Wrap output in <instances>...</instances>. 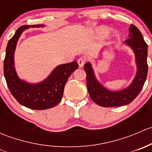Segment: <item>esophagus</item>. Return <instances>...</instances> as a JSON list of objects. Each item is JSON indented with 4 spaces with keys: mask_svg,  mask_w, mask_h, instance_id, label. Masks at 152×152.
<instances>
[{
    "mask_svg": "<svg viewBox=\"0 0 152 152\" xmlns=\"http://www.w3.org/2000/svg\"><path fill=\"white\" fill-rule=\"evenodd\" d=\"M78 64H79V67H82L84 65H85L86 62V59L85 57H80L79 59H78Z\"/></svg>",
    "mask_w": 152,
    "mask_h": 152,
    "instance_id": "esophagus-1",
    "label": "esophagus"
}]
</instances>
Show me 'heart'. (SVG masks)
Masks as SVG:
<instances>
[{"mask_svg": "<svg viewBox=\"0 0 152 152\" xmlns=\"http://www.w3.org/2000/svg\"><path fill=\"white\" fill-rule=\"evenodd\" d=\"M99 32L100 33H102V34H105L107 32V28H99Z\"/></svg>", "mask_w": 152, "mask_h": 152, "instance_id": "b5f03b06", "label": "heart"}]
</instances>
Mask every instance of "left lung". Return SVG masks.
Listing matches in <instances>:
<instances>
[{"instance_id":"left-lung-1","label":"left lung","mask_w":152,"mask_h":152,"mask_svg":"<svg viewBox=\"0 0 152 152\" xmlns=\"http://www.w3.org/2000/svg\"><path fill=\"white\" fill-rule=\"evenodd\" d=\"M129 38L125 44L132 48L135 55L137 73L129 87L119 91H111L105 88L95 76L91 64L84 66L87 75V87L90 97L98 105L104 107H120L131 103L140 93L147 77V51L148 45L141 32L134 25H130Z\"/></svg>"}]
</instances>
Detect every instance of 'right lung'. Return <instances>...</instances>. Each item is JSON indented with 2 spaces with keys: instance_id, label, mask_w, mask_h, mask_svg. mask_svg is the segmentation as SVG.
Returning <instances> with one entry per match:
<instances>
[{
  "instance_id": "add662e5",
  "label": "right lung",
  "mask_w": 152,
  "mask_h": 152,
  "mask_svg": "<svg viewBox=\"0 0 152 152\" xmlns=\"http://www.w3.org/2000/svg\"><path fill=\"white\" fill-rule=\"evenodd\" d=\"M43 26L44 25H25L18 28L9 40L4 59V76L11 93L21 105L31 110H46L58 104L62 100L67 79L79 67L76 62L58 65L46 79L37 84H30L19 79L14 63V54L18 39L25 29Z\"/></svg>"
}]
</instances>
